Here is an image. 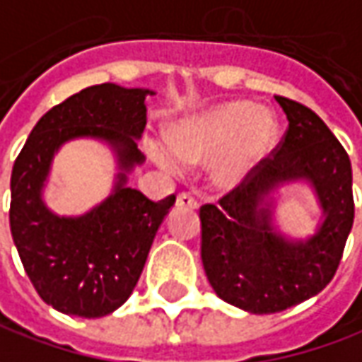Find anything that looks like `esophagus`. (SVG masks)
<instances>
[{
    "label": "esophagus",
    "mask_w": 362,
    "mask_h": 362,
    "mask_svg": "<svg viewBox=\"0 0 362 362\" xmlns=\"http://www.w3.org/2000/svg\"><path fill=\"white\" fill-rule=\"evenodd\" d=\"M176 206L196 209V207H198V202H196V198H194L192 194H188V192H180V194L176 196Z\"/></svg>",
    "instance_id": "esophagus-1"
}]
</instances>
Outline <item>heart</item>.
<instances>
[{
	"label": "heart",
	"instance_id": "1",
	"mask_svg": "<svg viewBox=\"0 0 362 362\" xmlns=\"http://www.w3.org/2000/svg\"><path fill=\"white\" fill-rule=\"evenodd\" d=\"M274 135L276 123L269 111L247 102H227L180 121L170 131L168 145L153 143L151 153L170 173L217 155L214 180L233 186L269 151Z\"/></svg>",
	"mask_w": 362,
	"mask_h": 362
}]
</instances>
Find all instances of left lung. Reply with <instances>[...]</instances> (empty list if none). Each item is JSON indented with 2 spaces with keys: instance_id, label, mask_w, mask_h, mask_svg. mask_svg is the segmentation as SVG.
Here are the masks:
<instances>
[{
  "instance_id": "left-lung-1",
  "label": "left lung",
  "mask_w": 362,
  "mask_h": 362,
  "mask_svg": "<svg viewBox=\"0 0 362 362\" xmlns=\"http://www.w3.org/2000/svg\"><path fill=\"white\" fill-rule=\"evenodd\" d=\"M288 117L282 141L219 204L199 207L202 262L216 294L251 313H278L320 294L339 269L355 219L347 151L304 103L274 95ZM310 180L326 221L308 242L272 231L262 199L280 181Z\"/></svg>"
}]
</instances>
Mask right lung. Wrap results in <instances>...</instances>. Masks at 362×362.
<instances>
[{"label":"right lung","mask_w":362,"mask_h":362,"mask_svg":"<svg viewBox=\"0 0 362 362\" xmlns=\"http://www.w3.org/2000/svg\"><path fill=\"white\" fill-rule=\"evenodd\" d=\"M148 90L90 86L49 110L33 127L11 173L9 225L23 269L42 302L78 317H103L137 286L151 245L176 196L160 202L125 186L82 217H58L40 199L58 146L74 137L110 141L121 170L143 163L137 141L146 125Z\"/></svg>","instance_id":"1"}]
</instances>
